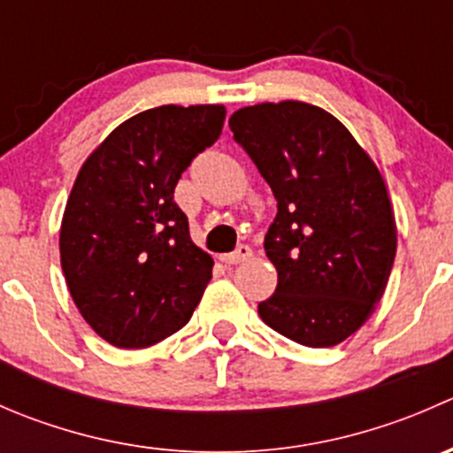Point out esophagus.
<instances>
[{"label": "esophagus", "instance_id": "34e87169", "mask_svg": "<svg viewBox=\"0 0 453 453\" xmlns=\"http://www.w3.org/2000/svg\"><path fill=\"white\" fill-rule=\"evenodd\" d=\"M250 256H252V250H250V245H239V248H236L234 252L221 254V260L226 265H241V263H243V260H248Z\"/></svg>", "mask_w": 453, "mask_h": 453}]
</instances>
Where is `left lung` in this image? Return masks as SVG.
Here are the masks:
<instances>
[{"label":"left lung","instance_id":"left-lung-1","mask_svg":"<svg viewBox=\"0 0 453 453\" xmlns=\"http://www.w3.org/2000/svg\"><path fill=\"white\" fill-rule=\"evenodd\" d=\"M230 129L278 201L265 234L278 285L258 315L303 346L340 344L374 311L395 263L383 177L349 129L313 104L239 109Z\"/></svg>","mask_w":453,"mask_h":453}]
</instances>
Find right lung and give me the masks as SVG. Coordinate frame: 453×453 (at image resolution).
<instances>
[{"instance_id": "right-lung-1", "label": "right lung", "mask_w": 453, "mask_h": 453, "mask_svg": "<svg viewBox=\"0 0 453 453\" xmlns=\"http://www.w3.org/2000/svg\"><path fill=\"white\" fill-rule=\"evenodd\" d=\"M223 120L221 104L142 111L76 177L61 226L63 273L87 324L118 349H146L186 326L212 278L175 186Z\"/></svg>"}]
</instances>
